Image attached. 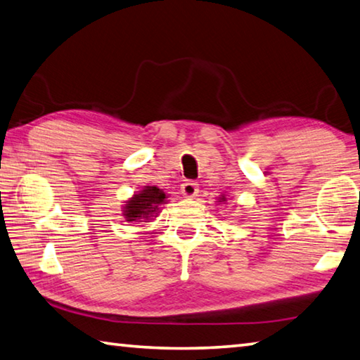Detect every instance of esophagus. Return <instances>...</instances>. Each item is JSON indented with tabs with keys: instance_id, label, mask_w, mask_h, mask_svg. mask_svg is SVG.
Segmentation results:
<instances>
[{
	"instance_id": "1",
	"label": "esophagus",
	"mask_w": 360,
	"mask_h": 360,
	"mask_svg": "<svg viewBox=\"0 0 360 360\" xmlns=\"http://www.w3.org/2000/svg\"><path fill=\"white\" fill-rule=\"evenodd\" d=\"M181 192L186 198H193L195 195L198 193V184H197V182H193V181H186L184 184L181 186Z\"/></svg>"
}]
</instances>
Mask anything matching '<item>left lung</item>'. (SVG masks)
Masks as SVG:
<instances>
[{"label": "left lung", "instance_id": "1", "mask_svg": "<svg viewBox=\"0 0 360 360\" xmlns=\"http://www.w3.org/2000/svg\"><path fill=\"white\" fill-rule=\"evenodd\" d=\"M225 200H226V198L224 197V195H221V197H220V201H225Z\"/></svg>", "mask_w": 360, "mask_h": 360}]
</instances>
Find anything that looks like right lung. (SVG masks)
Segmentation results:
<instances>
[{
  "instance_id": "add662e5",
  "label": "right lung",
  "mask_w": 360,
  "mask_h": 360,
  "mask_svg": "<svg viewBox=\"0 0 360 360\" xmlns=\"http://www.w3.org/2000/svg\"><path fill=\"white\" fill-rule=\"evenodd\" d=\"M167 195L155 186H145L143 191L135 193L122 206V215L126 221H149L158 217L160 206L165 205Z\"/></svg>"
}]
</instances>
